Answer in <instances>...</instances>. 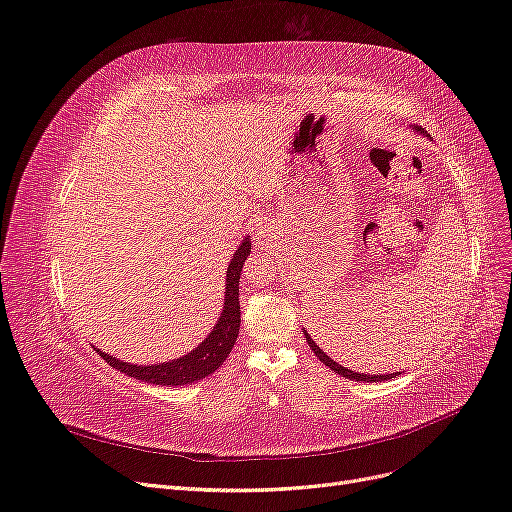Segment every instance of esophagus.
<instances>
[{
	"mask_svg": "<svg viewBox=\"0 0 512 512\" xmlns=\"http://www.w3.org/2000/svg\"><path fill=\"white\" fill-rule=\"evenodd\" d=\"M254 237H256V241H265V232H262L260 228H254Z\"/></svg>",
	"mask_w": 512,
	"mask_h": 512,
	"instance_id": "obj_1",
	"label": "esophagus"
}]
</instances>
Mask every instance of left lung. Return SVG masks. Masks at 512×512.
<instances>
[{
    "label": "left lung",
    "instance_id": "obj_1",
    "mask_svg": "<svg viewBox=\"0 0 512 512\" xmlns=\"http://www.w3.org/2000/svg\"><path fill=\"white\" fill-rule=\"evenodd\" d=\"M418 130V128H416ZM305 337H307V344H309V348L314 350V354L318 356V359L327 365V367H331L335 374H339V376H344V378H350V380H354V382H380V380H389V378H393L395 374H389V376H367V374H356V371H350V369H346V367H342V365H337L333 359H329L327 354H324L318 346H316V342L312 337H309L307 333H305Z\"/></svg>",
    "mask_w": 512,
    "mask_h": 512
}]
</instances>
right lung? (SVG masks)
Listing matches in <instances>:
<instances>
[{
  "instance_id": "right-lung-1",
  "label": "right lung",
  "mask_w": 512,
  "mask_h": 512,
  "mask_svg": "<svg viewBox=\"0 0 512 512\" xmlns=\"http://www.w3.org/2000/svg\"><path fill=\"white\" fill-rule=\"evenodd\" d=\"M250 250H252V243H250V239H245L239 245V250L235 252V256H232L228 271H226L224 312H222L218 324H215L213 331L209 333V337L196 350L181 356V359H177V361L149 365V367L117 361L115 356H108L106 352H100V350H98V354H102V359L108 365L123 371V374H128L136 380L151 382V384H162V386H166V384H170V386L190 384V382L203 380L205 376L213 374V371L226 361V356L230 354L232 346H235V342H237L239 327H241L239 277H241L243 262H245L247 254H250Z\"/></svg>"
}]
</instances>
